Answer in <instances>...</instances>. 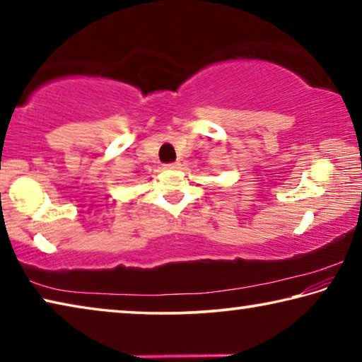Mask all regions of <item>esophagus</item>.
<instances>
[{"label": "esophagus", "instance_id": "34e87169", "mask_svg": "<svg viewBox=\"0 0 362 362\" xmlns=\"http://www.w3.org/2000/svg\"><path fill=\"white\" fill-rule=\"evenodd\" d=\"M166 169H179L180 168V163H170V164H166V166H164Z\"/></svg>", "mask_w": 362, "mask_h": 362}]
</instances>
